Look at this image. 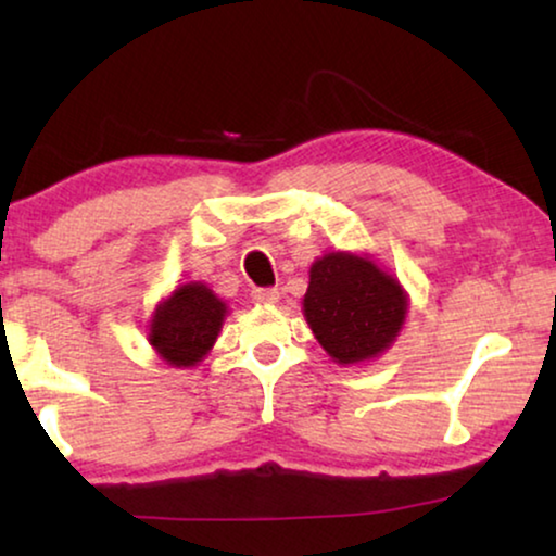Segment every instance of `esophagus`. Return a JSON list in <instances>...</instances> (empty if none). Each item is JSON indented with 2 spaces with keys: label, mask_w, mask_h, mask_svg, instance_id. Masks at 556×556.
<instances>
[{
  "label": "esophagus",
  "mask_w": 556,
  "mask_h": 556,
  "mask_svg": "<svg viewBox=\"0 0 556 556\" xmlns=\"http://www.w3.org/2000/svg\"><path fill=\"white\" fill-rule=\"evenodd\" d=\"M253 301H255V303H265V306H270V303L278 301V291H276V288H255V291H253Z\"/></svg>",
  "instance_id": "34e87169"
}]
</instances>
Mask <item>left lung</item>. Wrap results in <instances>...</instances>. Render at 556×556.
<instances>
[{"label": "left lung", "instance_id": "1", "mask_svg": "<svg viewBox=\"0 0 556 556\" xmlns=\"http://www.w3.org/2000/svg\"><path fill=\"white\" fill-rule=\"evenodd\" d=\"M303 316L333 362L359 364L397 339L407 293L369 255L326 253L311 265Z\"/></svg>", "mask_w": 556, "mask_h": 556}]
</instances>
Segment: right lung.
<instances>
[{
    "mask_svg": "<svg viewBox=\"0 0 556 556\" xmlns=\"http://www.w3.org/2000/svg\"><path fill=\"white\" fill-rule=\"evenodd\" d=\"M227 306L204 283L174 288L154 311L149 324V344L172 367H194L215 346Z\"/></svg>",
    "mask_w": 556,
    "mask_h": 556,
    "instance_id": "1",
    "label": "right lung"
}]
</instances>
